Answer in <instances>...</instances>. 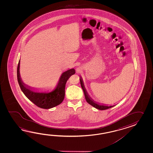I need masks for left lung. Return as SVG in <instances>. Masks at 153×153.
Segmentation results:
<instances>
[{
	"instance_id": "obj_1",
	"label": "left lung",
	"mask_w": 153,
	"mask_h": 153,
	"mask_svg": "<svg viewBox=\"0 0 153 153\" xmlns=\"http://www.w3.org/2000/svg\"><path fill=\"white\" fill-rule=\"evenodd\" d=\"M80 84H81V86L83 91H84V93L85 94V97L86 99V101H87L88 104H90L92 106H93L94 107L96 108V109H99V110H105V109H109L110 108L113 107L115 105H109V106H108V105H102V104H99V103H97L96 102H94L92 98H91L89 95L88 94L87 91L86 90V88H85L84 84V82L83 80L82 79V78L80 77Z\"/></svg>"
}]
</instances>
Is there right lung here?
<instances>
[{"label": "right lung", "instance_id": "1", "mask_svg": "<svg viewBox=\"0 0 153 153\" xmlns=\"http://www.w3.org/2000/svg\"><path fill=\"white\" fill-rule=\"evenodd\" d=\"M20 59L17 69V80L23 94L30 101L38 107L50 109L61 104L65 96V84L71 76L74 74L75 69H69L63 72L59 79L55 88L50 92H39L32 90L22 81L20 74Z\"/></svg>", "mask_w": 153, "mask_h": 153}]
</instances>
